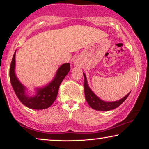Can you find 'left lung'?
I'll return each instance as SVG.
<instances>
[{"mask_svg": "<svg viewBox=\"0 0 149 149\" xmlns=\"http://www.w3.org/2000/svg\"><path fill=\"white\" fill-rule=\"evenodd\" d=\"M83 76H84V90H85V100H86L88 104L90 106V107L92 108L93 109L97 110V111H110V110H113L114 109H116L118 107H119L124 101L127 99L128 95L130 93V92L125 95L123 98L119 100L118 101L115 102H107L102 100L97 97L95 95L92 91L89 88L88 85H87V79L85 77V74L83 73Z\"/></svg>", "mask_w": 149, "mask_h": 149, "instance_id": "obj_1", "label": "left lung"}]
</instances>
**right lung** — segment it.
<instances>
[{"label": "right lung", "mask_w": 149, "mask_h": 149, "mask_svg": "<svg viewBox=\"0 0 149 149\" xmlns=\"http://www.w3.org/2000/svg\"><path fill=\"white\" fill-rule=\"evenodd\" d=\"M15 52L12 58L9 70L11 83L16 95L20 102L28 108L32 109L41 110L47 109L56 100L58 89L64 77L70 71L69 63L62 65L57 71L56 77L49 84L41 89H37V93L33 97H29L25 93V87L19 82L15 74Z\"/></svg>", "instance_id": "1"}]
</instances>
